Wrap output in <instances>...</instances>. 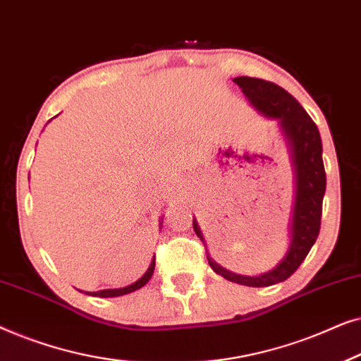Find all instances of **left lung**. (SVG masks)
Segmentation results:
<instances>
[{
    "instance_id": "8db88e82",
    "label": "left lung",
    "mask_w": 361,
    "mask_h": 361,
    "mask_svg": "<svg viewBox=\"0 0 361 361\" xmlns=\"http://www.w3.org/2000/svg\"><path fill=\"white\" fill-rule=\"evenodd\" d=\"M233 82L241 87L248 100L261 113H264L266 116L278 118L290 142L295 177H298L294 219L293 228H290L293 238H290L289 251L284 259L273 271L259 276L230 273L209 258V255H207V259L216 274L224 276L231 283L250 286V288H266V286L283 283L289 276H293L302 264L319 236L325 184H327L322 161V141H320L317 125L312 121V118L284 88L273 82L253 77H236ZM194 230L202 240L200 228L197 226L195 220Z\"/></svg>"
}]
</instances>
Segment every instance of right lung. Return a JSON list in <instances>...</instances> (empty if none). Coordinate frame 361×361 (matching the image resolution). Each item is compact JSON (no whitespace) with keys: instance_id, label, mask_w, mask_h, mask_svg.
<instances>
[{"instance_id":"add662e5","label":"right lung","mask_w":361,"mask_h":361,"mask_svg":"<svg viewBox=\"0 0 361 361\" xmlns=\"http://www.w3.org/2000/svg\"><path fill=\"white\" fill-rule=\"evenodd\" d=\"M154 266H156V258H152L149 269H147L146 273H145V276H142L141 279H137L135 284L126 286V288H121V289H103V290H97V293H87V294H90V295H98V298H116V295L130 294V293H133V290H136V289L142 288V286H145V284L147 283V281L151 279L152 273H154Z\"/></svg>"}]
</instances>
